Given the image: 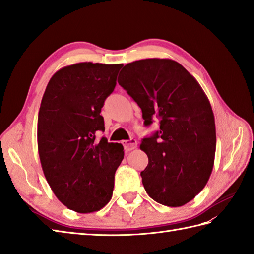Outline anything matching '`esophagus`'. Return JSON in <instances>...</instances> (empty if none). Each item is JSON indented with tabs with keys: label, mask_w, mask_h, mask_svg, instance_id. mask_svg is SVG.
I'll return each mask as SVG.
<instances>
[{
	"label": "esophagus",
	"mask_w": 254,
	"mask_h": 254,
	"mask_svg": "<svg viewBox=\"0 0 254 254\" xmlns=\"http://www.w3.org/2000/svg\"><path fill=\"white\" fill-rule=\"evenodd\" d=\"M123 145L126 151H131L137 148V141L136 139L131 138L130 140H125V141H123Z\"/></svg>",
	"instance_id": "1"
}]
</instances>
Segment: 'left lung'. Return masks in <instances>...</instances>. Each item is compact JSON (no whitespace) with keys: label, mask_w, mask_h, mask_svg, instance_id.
<instances>
[{"label":"left lung","mask_w":254,"mask_h":254,"mask_svg":"<svg viewBox=\"0 0 254 254\" xmlns=\"http://www.w3.org/2000/svg\"><path fill=\"white\" fill-rule=\"evenodd\" d=\"M121 72L118 83L140 106L144 125L160 120V130L140 144L149 159L141 172L146 193L163 205H185L205 187L213 170L216 130L210 101L176 61H134Z\"/></svg>","instance_id":"1"}]
</instances>
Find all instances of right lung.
Masks as SVG:
<instances>
[{
    "label": "right lung",
    "instance_id": "right-lung-1",
    "mask_svg": "<svg viewBox=\"0 0 254 254\" xmlns=\"http://www.w3.org/2000/svg\"><path fill=\"white\" fill-rule=\"evenodd\" d=\"M122 66H65L51 78L41 101L38 151L43 174L56 198L77 213L100 211L112 198L124 148L95 136L104 131L101 109Z\"/></svg>",
    "mask_w": 254,
    "mask_h": 254
}]
</instances>
